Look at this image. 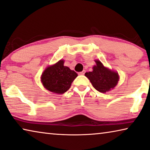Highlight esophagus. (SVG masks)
Here are the masks:
<instances>
[{
  "label": "esophagus",
  "mask_w": 150,
  "mask_h": 150,
  "mask_svg": "<svg viewBox=\"0 0 150 150\" xmlns=\"http://www.w3.org/2000/svg\"><path fill=\"white\" fill-rule=\"evenodd\" d=\"M85 73V70H83V71H81V72H80L79 74L81 75H84Z\"/></svg>",
  "instance_id": "esophagus-1"
}]
</instances>
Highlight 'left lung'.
Returning a JSON list of instances; mask_svg holds the SVG:
<instances>
[{
	"label": "left lung",
	"instance_id": "obj_1",
	"mask_svg": "<svg viewBox=\"0 0 150 150\" xmlns=\"http://www.w3.org/2000/svg\"><path fill=\"white\" fill-rule=\"evenodd\" d=\"M95 61L96 65L93 67V71L85 73V75L98 91L106 93L113 89L117 85L120 79L118 73L105 67L100 61Z\"/></svg>",
	"mask_w": 150,
	"mask_h": 150
}]
</instances>
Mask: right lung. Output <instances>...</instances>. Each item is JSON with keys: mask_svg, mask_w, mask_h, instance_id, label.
Masks as SVG:
<instances>
[{"mask_svg": "<svg viewBox=\"0 0 150 150\" xmlns=\"http://www.w3.org/2000/svg\"><path fill=\"white\" fill-rule=\"evenodd\" d=\"M77 77V73L64 66V60H60L45 69L41 81L45 89L54 93L62 94L69 89Z\"/></svg>", "mask_w": 150, "mask_h": 150, "instance_id": "add662e5", "label": "right lung"}]
</instances>
